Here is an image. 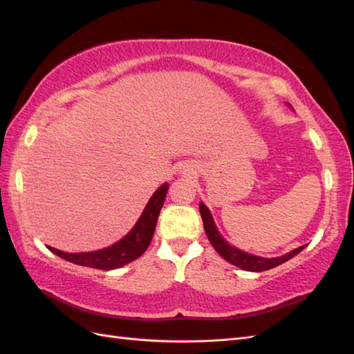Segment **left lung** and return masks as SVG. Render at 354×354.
<instances>
[{"label":"left lung","mask_w":354,"mask_h":354,"mask_svg":"<svg viewBox=\"0 0 354 354\" xmlns=\"http://www.w3.org/2000/svg\"><path fill=\"white\" fill-rule=\"evenodd\" d=\"M199 212H201V218H203V224H204V230L207 233V238H209L210 244L213 245L214 250L223 256L227 262H230V264L236 266L242 270H248V272H266V270H270L276 266H281L286 261L292 259L293 256L301 253L304 248H306V245H301V247L295 248L293 252L279 256V258H259V256L248 254L245 252H241V250H238V248L232 247L227 241L221 238V234L218 233L216 227H214L213 218H212L209 209H207L203 203L199 204Z\"/></svg>","instance_id":"8db88e82"}]
</instances>
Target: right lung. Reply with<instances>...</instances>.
<instances>
[{
    "label": "right lung",
    "instance_id": "add662e5",
    "mask_svg": "<svg viewBox=\"0 0 354 354\" xmlns=\"http://www.w3.org/2000/svg\"><path fill=\"white\" fill-rule=\"evenodd\" d=\"M167 190V184L159 187L153 193V196L150 198L149 204L145 205L141 218L138 219V223L131 228V232L126 238L118 241L116 244L107 248H102V250L98 252L88 253H64L53 247H48V250L58 254L62 259L73 262V264L100 270H113L129 264V262L140 258V256L147 250L150 241L153 238L156 221L159 216V212L162 209Z\"/></svg>",
    "mask_w": 354,
    "mask_h": 354
}]
</instances>
